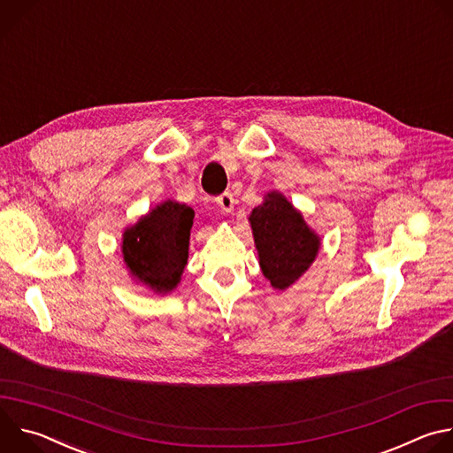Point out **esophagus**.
Here are the masks:
<instances>
[{
    "instance_id": "obj_1",
    "label": "esophagus",
    "mask_w": 453,
    "mask_h": 453,
    "mask_svg": "<svg viewBox=\"0 0 453 453\" xmlns=\"http://www.w3.org/2000/svg\"><path fill=\"white\" fill-rule=\"evenodd\" d=\"M234 197H233V193H229V191H226V193H222V196L217 199V204L220 206V210L224 211V213H231L233 210H234Z\"/></svg>"
}]
</instances>
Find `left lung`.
I'll use <instances>...</instances> for the list:
<instances>
[{
    "label": "left lung",
    "instance_id": "left-lung-1",
    "mask_svg": "<svg viewBox=\"0 0 453 453\" xmlns=\"http://www.w3.org/2000/svg\"><path fill=\"white\" fill-rule=\"evenodd\" d=\"M249 220L265 278L274 288H288L315 260L320 245L317 234L278 191L269 193Z\"/></svg>",
    "mask_w": 453,
    "mask_h": 453
}]
</instances>
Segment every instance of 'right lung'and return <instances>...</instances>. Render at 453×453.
<instances>
[{"label":"right lung","instance_id":"right-lung-1","mask_svg":"<svg viewBox=\"0 0 453 453\" xmlns=\"http://www.w3.org/2000/svg\"><path fill=\"white\" fill-rule=\"evenodd\" d=\"M193 210L166 201L123 234V260L131 273L156 292L177 287L188 260Z\"/></svg>","mask_w":453,"mask_h":453}]
</instances>
